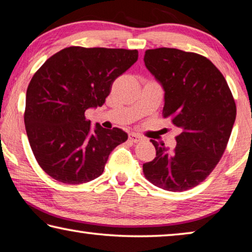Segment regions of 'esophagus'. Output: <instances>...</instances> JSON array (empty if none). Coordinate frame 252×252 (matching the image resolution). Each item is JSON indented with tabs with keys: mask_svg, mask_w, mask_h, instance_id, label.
<instances>
[{
	"mask_svg": "<svg viewBox=\"0 0 252 252\" xmlns=\"http://www.w3.org/2000/svg\"><path fill=\"white\" fill-rule=\"evenodd\" d=\"M129 140H130L131 142H133V143H138V142L141 141V140H143V138L140 134L131 133V134H129Z\"/></svg>",
	"mask_w": 252,
	"mask_h": 252,
	"instance_id": "1",
	"label": "esophagus"
}]
</instances>
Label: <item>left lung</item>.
Masks as SVG:
<instances>
[{
    "instance_id": "8db88e82",
    "label": "left lung",
    "mask_w": 252,
    "mask_h": 252,
    "mask_svg": "<svg viewBox=\"0 0 252 252\" xmlns=\"http://www.w3.org/2000/svg\"><path fill=\"white\" fill-rule=\"evenodd\" d=\"M144 64L164 91L162 114L180 133L173 150L155 140L156 158L143 164L153 185L185 191L218 164L236 120V103L222 73L202 55L170 48L147 50Z\"/></svg>"
}]
</instances>
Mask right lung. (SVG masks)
I'll use <instances>...</instances> for the list:
<instances>
[{
	"label": "right lung",
	"mask_w": 252,
	"mask_h": 252,
	"mask_svg": "<svg viewBox=\"0 0 252 252\" xmlns=\"http://www.w3.org/2000/svg\"><path fill=\"white\" fill-rule=\"evenodd\" d=\"M138 60V51L70 46L46 60L30 82L24 123L37 163L51 178L80 185L100 177L110 153L126 141L85 119L102 106L113 81Z\"/></svg>",
	"instance_id": "add662e5"
}]
</instances>
